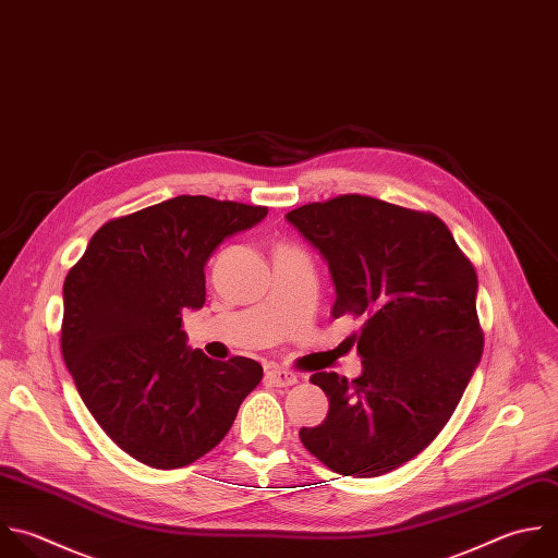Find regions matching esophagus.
<instances>
[{"instance_id":"esophagus-1","label":"esophagus","mask_w":558,"mask_h":558,"mask_svg":"<svg viewBox=\"0 0 558 558\" xmlns=\"http://www.w3.org/2000/svg\"><path fill=\"white\" fill-rule=\"evenodd\" d=\"M266 381L272 384V386H279V388H286V386H294L299 381V375L288 371V368L272 366V368L266 371Z\"/></svg>"}]
</instances>
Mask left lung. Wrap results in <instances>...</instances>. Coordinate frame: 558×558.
Instances as JSON below:
<instances>
[{"mask_svg":"<svg viewBox=\"0 0 558 558\" xmlns=\"http://www.w3.org/2000/svg\"><path fill=\"white\" fill-rule=\"evenodd\" d=\"M286 220L323 255L333 318H364L362 375L314 373L329 399L301 442L331 471L388 473L421 453L453 414L484 347L477 277L434 214L344 194L292 209Z\"/></svg>","mask_w":558,"mask_h":558,"instance_id":"8db88e82","label":"left lung"}]
</instances>
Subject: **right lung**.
I'll return each mask as SVG.
<instances>
[{
  "mask_svg": "<svg viewBox=\"0 0 558 558\" xmlns=\"http://www.w3.org/2000/svg\"><path fill=\"white\" fill-rule=\"evenodd\" d=\"M268 209L177 196L102 225L63 286L61 351L109 438L155 469L187 466L231 429L264 368L187 347L216 246Z\"/></svg>",
  "mask_w": 558,
  "mask_h": 558,
  "instance_id": "1",
  "label": "right lung"
}]
</instances>
